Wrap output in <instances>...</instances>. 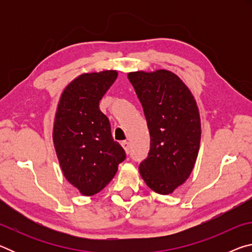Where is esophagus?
Instances as JSON below:
<instances>
[{"label": "esophagus", "instance_id": "34e87169", "mask_svg": "<svg viewBox=\"0 0 252 252\" xmlns=\"http://www.w3.org/2000/svg\"><path fill=\"white\" fill-rule=\"evenodd\" d=\"M121 146L123 147V149H125V151L126 153L130 152V143L129 142H127V141H122L121 142Z\"/></svg>", "mask_w": 252, "mask_h": 252}]
</instances>
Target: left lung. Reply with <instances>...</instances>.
I'll list each match as a JSON object with an SVG mask.
<instances>
[{
  "instance_id": "1",
  "label": "left lung",
  "mask_w": 252,
  "mask_h": 252,
  "mask_svg": "<svg viewBox=\"0 0 252 252\" xmlns=\"http://www.w3.org/2000/svg\"><path fill=\"white\" fill-rule=\"evenodd\" d=\"M127 79L141 102L150 150L139 165L144 182L160 194L181 186L197 160L201 125L197 103L179 76L167 70L131 72Z\"/></svg>"
}]
</instances>
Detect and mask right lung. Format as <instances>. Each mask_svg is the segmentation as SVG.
Segmentation results:
<instances>
[{"label": "right lung", "instance_id": "obj_1", "mask_svg": "<svg viewBox=\"0 0 252 252\" xmlns=\"http://www.w3.org/2000/svg\"><path fill=\"white\" fill-rule=\"evenodd\" d=\"M117 76L112 70L78 76L63 91L55 114L53 142L60 165L66 180L84 195L100 192L126 157L99 109Z\"/></svg>", "mask_w": 252, "mask_h": 252}]
</instances>
